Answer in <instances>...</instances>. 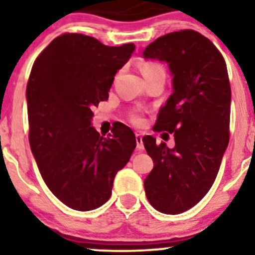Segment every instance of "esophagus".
<instances>
[{
	"label": "esophagus",
	"mask_w": 255,
	"mask_h": 255,
	"mask_svg": "<svg viewBox=\"0 0 255 255\" xmlns=\"http://www.w3.org/2000/svg\"><path fill=\"white\" fill-rule=\"evenodd\" d=\"M135 140H136V148L138 150H142L143 149V142H142V134L137 133L135 135Z\"/></svg>",
	"instance_id": "esophagus-1"
}]
</instances>
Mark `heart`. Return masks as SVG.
I'll return each mask as SVG.
<instances>
[{"instance_id": "obj_1", "label": "heart", "mask_w": 255, "mask_h": 255, "mask_svg": "<svg viewBox=\"0 0 255 255\" xmlns=\"http://www.w3.org/2000/svg\"><path fill=\"white\" fill-rule=\"evenodd\" d=\"M154 72H165L163 70L162 67L160 66V64L157 63H154V62H147L144 63L142 66V74L144 75V74H148V73H154ZM133 121L135 122V124H141L142 122V120H141L140 117H134L133 118Z\"/></svg>"}]
</instances>
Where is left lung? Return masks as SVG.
Listing matches in <instances>:
<instances>
[{"instance_id": "left-lung-1", "label": "left lung", "mask_w": 255, "mask_h": 255, "mask_svg": "<svg viewBox=\"0 0 255 255\" xmlns=\"http://www.w3.org/2000/svg\"><path fill=\"white\" fill-rule=\"evenodd\" d=\"M143 59L166 62L172 95L160 108L155 130L174 134L175 146L142 138L154 167L144 179L149 204L166 214L195 206L211 189L230 141L231 86L217 47L194 30L156 38ZM165 134V133H163Z\"/></svg>"}]
</instances>
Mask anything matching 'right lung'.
Listing matches in <instances>:
<instances>
[{"mask_svg": "<svg viewBox=\"0 0 255 255\" xmlns=\"http://www.w3.org/2000/svg\"><path fill=\"white\" fill-rule=\"evenodd\" d=\"M134 43L109 47L81 34L57 36L38 55L27 85L29 143L42 179L68 207L92 211L112 195L113 181L136 146L121 126L104 137L93 108L108 100L114 76Z\"/></svg>", "mask_w": 255, "mask_h": 255, "instance_id": "obj_1", "label": "right lung"}]
</instances>
